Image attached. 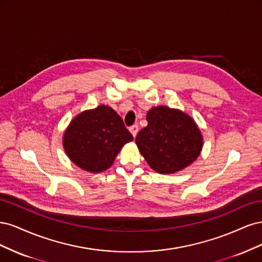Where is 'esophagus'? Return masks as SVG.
Here are the masks:
<instances>
[{
  "mask_svg": "<svg viewBox=\"0 0 262 262\" xmlns=\"http://www.w3.org/2000/svg\"><path fill=\"white\" fill-rule=\"evenodd\" d=\"M138 131H139V126L137 124H133L132 126H130V132L132 133V136L136 138L137 134H138Z\"/></svg>",
  "mask_w": 262,
  "mask_h": 262,
  "instance_id": "34e87169",
  "label": "esophagus"
}]
</instances>
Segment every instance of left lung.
I'll return each mask as SVG.
<instances>
[{"label":"left lung","mask_w":262,"mask_h":262,"mask_svg":"<svg viewBox=\"0 0 262 262\" xmlns=\"http://www.w3.org/2000/svg\"><path fill=\"white\" fill-rule=\"evenodd\" d=\"M146 120L147 125L138 133L136 143L155 171L177 172L200 155L202 134L193 119L184 112L157 106L148 110Z\"/></svg>","instance_id":"left-lung-1"}]
</instances>
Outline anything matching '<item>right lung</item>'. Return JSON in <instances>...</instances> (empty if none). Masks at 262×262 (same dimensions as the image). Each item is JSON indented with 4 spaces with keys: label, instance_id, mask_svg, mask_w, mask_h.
<instances>
[{
    "label": "right lung",
    "instance_id": "1",
    "mask_svg": "<svg viewBox=\"0 0 262 262\" xmlns=\"http://www.w3.org/2000/svg\"><path fill=\"white\" fill-rule=\"evenodd\" d=\"M133 140L123 120L105 105L85 110L70 122L63 134V147L78 167L101 172L113 165L123 145Z\"/></svg>",
    "mask_w": 262,
    "mask_h": 262
}]
</instances>
